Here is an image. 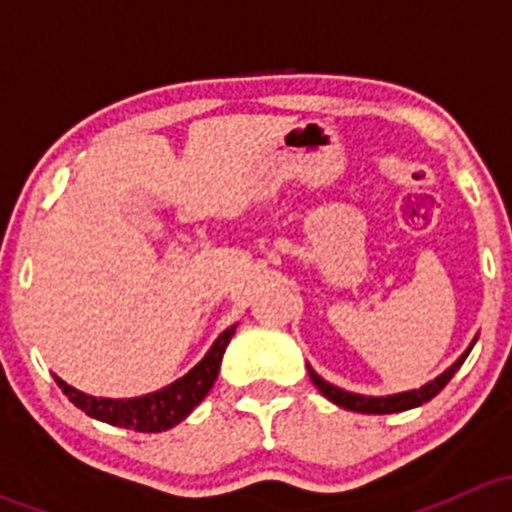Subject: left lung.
Returning a JSON list of instances; mask_svg holds the SVG:
<instances>
[{
	"mask_svg": "<svg viewBox=\"0 0 512 512\" xmlns=\"http://www.w3.org/2000/svg\"><path fill=\"white\" fill-rule=\"evenodd\" d=\"M473 344H476V339L471 342V347L466 349L461 356H458L456 361H453L451 366H448L446 371H443L441 376H436L433 381H428V384H423L421 389H414V391H404V394H391V396H361V394H352V391H344L339 389V386L329 384V381H324L322 376L317 374V371L312 369V366H307L309 369V376H312L314 386H317L319 391H322V396H327L332 404L342 406V409H349V411H359V414H399V411H409V409H416V406L426 404V401H431L433 396L438 394V391L443 389V386L448 384V381L453 379V374H456L458 369H461V364L466 361V356L471 354Z\"/></svg>",
	"mask_w": 512,
	"mask_h": 512,
	"instance_id": "1",
	"label": "left lung"
}]
</instances>
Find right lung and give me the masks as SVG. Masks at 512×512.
Wrapping results in <instances>:
<instances>
[{
    "label": "right lung",
    "mask_w": 512,
    "mask_h": 512,
    "mask_svg": "<svg viewBox=\"0 0 512 512\" xmlns=\"http://www.w3.org/2000/svg\"><path fill=\"white\" fill-rule=\"evenodd\" d=\"M235 327L237 324L227 327L215 339L210 352L183 379L173 381L170 386L153 391V394L136 396V399H98V396H89L84 391L74 389L66 381H61L59 376H54V379L61 386V391L69 396L71 404L79 406L86 416L111 423V426L133 428V431L141 433L168 431V428L178 426L208 396V391L213 389L215 379H218L220 361H223L227 344H230L232 334H235Z\"/></svg>",
    "instance_id": "right-lung-1"
}]
</instances>
